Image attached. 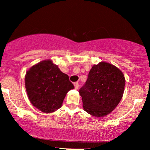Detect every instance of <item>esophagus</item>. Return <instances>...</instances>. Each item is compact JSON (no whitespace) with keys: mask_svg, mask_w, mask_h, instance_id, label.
I'll return each instance as SVG.
<instances>
[{"mask_svg":"<svg viewBox=\"0 0 150 150\" xmlns=\"http://www.w3.org/2000/svg\"><path fill=\"white\" fill-rule=\"evenodd\" d=\"M74 86H75V89H78L79 83H78V82H75V83H74Z\"/></svg>","mask_w":150,"mask_h":150,"instance_id":"1","label":"esophagus"}]
</instances>
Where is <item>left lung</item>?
Instances as JSON below:
<instances>
[{"mask_svg": "<svg viewBox=\"0 0 150 150\" xmlns=\"http://www.w3.org/2000/svg\"><path fill=\"white\" fill-rule=\"evenodd\" d=\"M125 85L124 75L115 65L106 62L94 65L79 90L84 110L96 117L110 113L121 100Z\"/></svg>", "mask_w": 150, "mask_h": 150, "instance_id": "left-lung-1", "label": "left lung"}]
</instances>
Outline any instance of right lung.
<instances>
[{
  "mask_svg": "<svg viewBox=\"0 0 150 150\" xmlns=\"http://www.w3.org/2000/svg\"><path fill=\"white\" fill-rule=\"evenodd\" d=\"M25 88L30 102L44 113L61 107L63 99L74 85L51 60L39 62L26 73Z\"/></svg>",
  "mask_w": 150,
  "mask_h": 150,
  "instance_id": "1",
  "label": "right lung"
}]
</instances>
